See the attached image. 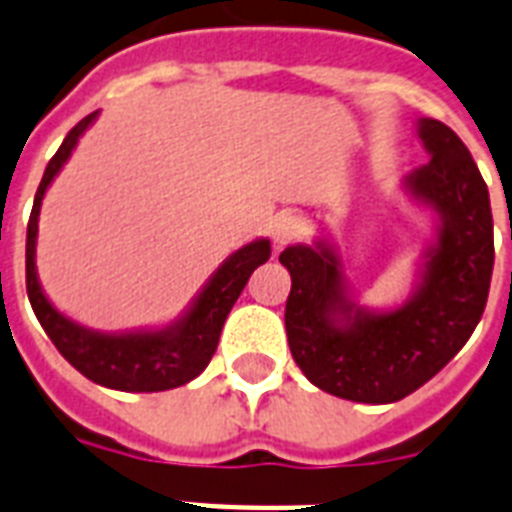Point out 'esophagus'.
<instances>
[{
    "label": "esophagus",
    "mask_w": 512,
    "mask_h": 512,
    "mask_svg": "<svg viewBox=\"0 0 512 512\" xmlns=\"http://www.w3.org/2000/svg\"><path fill=\"white\" fill-rule=\"evenodd\" d=\"M303 233V217L292 215V212H284V215L276 217V223H273V241H276V247H287V244L300 239Z\"/></svg>",
    "instance_id": "esophagus-1"
}]
</instances>
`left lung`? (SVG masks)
Segmentation results:
<instances>
[{"label":"left lung","instance_id":"1","mask_svg":"<svg viewBox=\"0 0 512 512\" xmlns=\"http://www.w3.org/2000/svg\"><path fill=\"white\" fill-rule=\"evenodd\" d=\"M417 135L430 162L401 185L409 199L436 212V239L425 247L420 279L404 305H358L327 239L279 255L292 276L284 324L297 366L316 388L358 404H393L436 377L470 340L489 297V188L444 122L420 119Z\"/></svg>","mask_w":512,"mask_h":512}]
</instances>
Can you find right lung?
Returning <instances> with one entry per match:
<instances>
[{"mask_svg": "<svg viewBox=\"0 0 512 512\" xmlns=\"http://www.w3.org/2000/svg\"><path fill=\"white\" fill-rule=\"evenodd\" d=\"M100 111H92L68 132L60 143L58 154L52 156L42 183L36 188L34 209L28 217L26 233V292L36 319L42 324L60 356L79 369L87 380L103 388L124 390V393H156V390L180 388L207 369L209 358L215 356L217 340L223 324L239 300L241 289L247 287L249 276L257 265L271 257V241L257 239L244 244L231 257H225L201 292L193 297L188 311L177 321L162 329H138V332H95L76 324L47 300L39 276H36V233H39V209L50 183L55 180L68 156L76 148L87 127L98 119Z\"/></svg>", "mask_w": 512, "mask_h": 512, "instance_id": "add662e5", "label": "right lung"}]
</instances>
